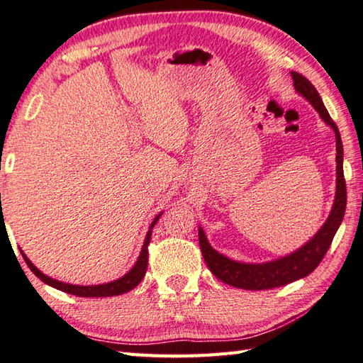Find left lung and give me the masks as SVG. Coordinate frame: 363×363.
I'll use <instances>...</instances> for the list:
<instances>
[{
	"instance_id": "obj_1",
	"label": "left lung",
	"mask_w": 363,
	"mask_h": 363,
	"mask_svg": "<svg viewBox=\"0 0 363 363\" xmlns=\"http://www.w3.org/2000/svg\"><path fill=\"white\" fill-rule=\"evenodd\" d=\"M291 75L294 80V88H296V90L302 94L314 108H316L320 118H323L335 133V139H337V193H335V202L327 221L310 242H306L302 248L291 252L288 256L264 264L237 262L220 255L216 250L211 248L207 237L203 234V230L199 228V245L203 261L207 262L210 272L213 273L216 278H220L225 284L234 286V288L248 291L273 289L310 275V273L320 264V261H323L327 250L330 248L333 237L337 234V230L345 216L346 182L343 174V143H341L340 131L337 125H335V121L330 118L323 99H320L319 93L316 91V88L313 86L311 82L298 72H291Z\"/></svg>"
}]
</instances>
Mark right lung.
<instances>
[{
  "mask_svg": "<svg viewBox=\"0 0 363 363\" xmlns=\"http://www.w3.org/2000/svg\"><path fill=\"white\" fill-rule=\"evenodd\" d=\"M160 216L161 215L156 216L155 220H153V223H152V225H150V230L147 232L145 242H143V246H142V251H140V255H139L138 262H135V265L126 273L125 277L115 279V281H112V283L96 284V286H75V284L61 283V281H57V279H53L50 277L44 275L43 272L38 270L36 267L31 264L30 259L23 255V251H20V252H22V256L25 259L26 265L30 267V270L34 273V275H36L39 279H43L45 284L52 286V288H55V289H60V291L67 292V294H72V296H79V297H112V296H120V294H125L128 291L134 289L135 286H138L142 281V278L145 277L147 265H148V245H150V238H152V229H153V225L156 224V221L160 220Z\"/></svg>",
  "mask_w": 363,
  "mask_h": 363,
  "instance_id": "1",
  "label": "right lung"
}]
</instances>
